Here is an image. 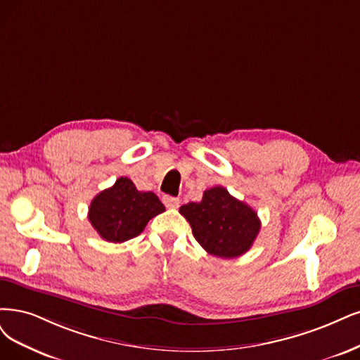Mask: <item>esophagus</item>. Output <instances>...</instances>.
<instances>
[{
  "mask_svg": "<svg viewBox=\"0 0 360 360\" xmlns=\"http://www.w3.org/2000/svg\"><path fill=\"white\" fill-rule=\"evenodd\" d=\"M163 203H165L166 207H169V209H176V207H179L181 200H179V198H176V197L165 195V197H163Z\"/></svg>",
  "mask_w": 360,
  "mask_h": 360,
  "instance_id": "esophagus-1",
  "label": "esophagus"
}]
</instances>
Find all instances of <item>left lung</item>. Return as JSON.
Listing matches in <instances>:
<instances>
[{
    "label": "left lung",
    "mask_w": 360,
    "mask_h": 360,
    "mask_svg": "<svg viewBox=\"0 0 360 360\" xmlns=\"http://www.w3.org/2000/svg\"><path fill=\"white\" fill-rule=\"evenodd\" d=\"M179 212L190 222L195 240L207 254L219 258L246 254L261 229L257 212L224 187L206 190L202 202H190Z\"/></svg>",
    "instance_id": "1"
}]
</instances>
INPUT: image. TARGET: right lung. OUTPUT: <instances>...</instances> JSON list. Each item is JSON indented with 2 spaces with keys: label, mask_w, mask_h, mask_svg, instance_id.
Segmentation results:
<instances>
[{
  "label": "right lung",
  "mask_w": 360,
  "mask_h": 360,
  "mask_svg": "<svg viewBox=\"0 0 360 360\" xmlns=\"http://www.w3.org/2000/svg\"><path fill=\"white\" fill-rule=\"evenodd\" d=\"M162 212L165 206L154 193L138 191L135 184L122 176L93 198L89 221L103 240L122 243L139 236L148 221Z\"/></svg>",
  "instance_id": "obj_1"
}]
</instances>
